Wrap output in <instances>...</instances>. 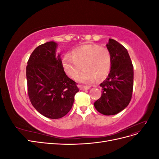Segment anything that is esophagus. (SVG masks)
Returning <instances> with one entry per match:
<instances>
[{
    "label": "esophagus",
    "mask_w": 159,
    "mask_h": 159,
    "mask_svg": "<svg viewBox=\"0 0 159 159\" xmlns=\"http://www.w3.org/2000/svg\"><path fill=\"white\" fill-rule=\"evenodd\" d=\"M80 90H88L90 89V86H84V85H80L79 86Z\"/></svg>",
    "instance_id": "esophagus-1"
}]
</instances>
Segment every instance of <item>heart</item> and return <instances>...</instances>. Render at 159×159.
<instances>
[{
  "label": "heart",
  "instance_id": "1",
  "mask_svg": "<svg viewBox=\"0 0 159 159\" xmlns=\"http://www.w3.org/2000/svg\"><path fill=\"white\" fill-rule=\"evenodd\" d=\"M64 68L71 78L76 80L83 67L84 70L78 77L81 83L89 84L96 78L104 79L111 67V55L106 48L98 44H86L74 49L71 56L63 59Z\"/></svg>",
  "mask_w": 159,
  "mask_h": 159
}]
</instances>
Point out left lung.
Segmentation results:
<instances>
[{
	"label": "left lung",
	"instance_id": "obj_1",
	"mask_svg": "<svg viewBox=\"0 0 159 159\" xmlns=\"http://www.w3.org/2000/svg\"><path fill=\"white\" fill-rule=\"evenodd\" d=\"M107 48L111 55V67L105 81L100 84L102 96L94 103L98 112L113 115L121 112L131 102L133 88V66L127 49L113 39Z\"/></svg>",
	"mask_w": 159,
	"mask_h": 159
}]
</instances>
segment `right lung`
<instances>
[{
	"instance_id": "right-lung-1",
	"label": "right lung",
	"mask_w": 159,
	"mask_h": 159,
	"mask_svg": "<svg viewBox=\"0 0 159 159\" xmlns=\"http://www.w3.org/2000/svg\"><path fill=\"white\" fill-rule=\"evenodd\" d=\"M57 43L51 41L38 46L26 66L28 97L38 112L50 119H60L72 107L79 91L74 81L64 70Z\"/></svg>"
}]
</instances>
